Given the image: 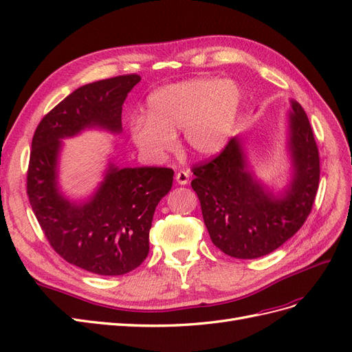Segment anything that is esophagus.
I'll list each match as a JSON object with an SVG mask.
<instances>
[{"label":"esophagus","mask_w":352,"mask_h":352,"mask_svg":"<svg viewBox=\"0 0 352 352\" xmlns=\"http://www.w3.org/2000/svg\"><path fill=\"white\" fill-rule=\"evenodd\" d=\"M176 182L179 185H188V182H189V172H186V170H179V172L176 173Z\"/></svg>","instance_id":"34e87169"}]
</instances>
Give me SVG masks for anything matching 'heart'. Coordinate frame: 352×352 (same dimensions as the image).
I'll list each match as a JSON object with an SVG mask.
<instances>
[{
	"mask_svg": "<svg viewBox=\"0 0 352 352\" xmlns=\"http://www.w3.org/2000/svg\"><path fill=\"white\" fill-rule=\"evenodd\" d=\"M241 100L238 85L219 78H198L168 85L148 98V116L132 117V141L146 158L162 162L175 151V133L182 131L190 151L201 157H212L229 141Z\"/></svg>",
	"mask_w": 352,
	"mask_h": 352,
	"instance_id": "b5f03b06",
	"label": "heart"
}]
</instances>
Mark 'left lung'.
Instances as JSON below:
<instances>
[{"label": "left lung", "mask_w": 352, "mask_h": 352, "mask_svg": "<svg viewBox=\"0 0 352 352\" xmlns=\"http://www.w3.org/2000/svg\"><path fill=\"white\" fill-rule=\"evenodd\" d=\"M289 148L294 179L282 198L264 192L233 138L211 158L192 166L202 217L216 247L235 258H258L278 250L310 216L320 180V157L308 117L292 101Z\"/></svg>", "instance_id": "8db88e82"}]
</instances>
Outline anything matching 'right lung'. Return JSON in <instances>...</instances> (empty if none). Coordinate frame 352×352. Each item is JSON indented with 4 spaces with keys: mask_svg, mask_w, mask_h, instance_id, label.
Listing matches in <instances>:
<instances>
[{
    "mask_svg": "<svg viewBox=\"0 0 352 352\" xmlns=\"http://www.w3.org/2000/svg\"><path fill=\"white\" fill-rule=\"evenodd\" d=\"M140 80L131 73L80 87L42 117L32 138L26 190L42 232L63 260L101 276L129 273L146 258L154 211L172 189L173 168L111 166L95 197L78 206L58 194V140L91 126L120 132L122 105Z\"/></svg>",
    "mask_w": 352,
    "mask_h": 352,
    "instance_id": "add662e5",
    "label": "right lung"
}]
</instances>
